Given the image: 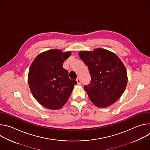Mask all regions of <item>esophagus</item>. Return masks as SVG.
<instances>
[{"instance_id":"34e87169","label":"esophagus","mask_w":150,"mask_h":150,"mask_svg":"<svg viewBox=\"0 0 150 150\" xmlns=\"http://www.w3.org/2000/svg\"><path fill=\"white\" fill-rule=\"evenodd\" d=\"M76 82H77V83H78V84H81V79H79V78H77V79H76Z\"/></svg>"}]
</instances>
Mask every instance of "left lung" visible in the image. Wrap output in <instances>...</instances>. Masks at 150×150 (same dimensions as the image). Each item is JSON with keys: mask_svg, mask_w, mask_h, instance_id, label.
<instances>
[{"mask_svg": "<svg viewBox=\"0 0 150 150\" xmlns=\"http://www.w3.org/2000/svg\"><path fill=\"white\" fill-rule=\"evenodd\" d=\"M79 56L88 67L91 75L90 83L83 88L91 102L100 108L115 103L127 82L126 69L120 59L113 52L101 48L79 52Z\"/></svg>", "mask_w": 150, "mask_h": 150, "instance_id": "1", "label": "left lung"}]
</instances>
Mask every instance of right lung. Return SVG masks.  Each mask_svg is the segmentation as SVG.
Wrapping results in <instances>:
<instances>
[{"instance_id":"add662e5","label":"right lung","mask_w":150,"mask_h":150,"mask_svg":"<svg viewBox=\"0 0 150 150\" xmlns=\"http://www.w3.org/2000/svg\"><path fill=\"white\" fill-rule=\"evenodd\" d=\"M70 52L50 50L39 54L30 67L28 81L36 100L45 108L57 110L67 102L76 81L69 78L63 63Z\"/></svg>"}]
</instances>
